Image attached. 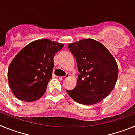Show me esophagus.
Returning <instances> with one entry per match:
<instances>
[{
	"instance_id": "1",
	"label": "esophagus",
	"mask_w": 135,
	"mask_h": 135,
	"mask_svg": "<svg viewBox=\"0 0 135 135\" xmlns=\"http://www.w3.org/2000/svg\"><path fill=\"white\" fill-rule=\"evenodd\" d=\"M70 78V75L66 74L65 76H60V77H59V79H60L61 80H65L66 78Z\"/></svg>"
}]
</instances>
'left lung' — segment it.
<instances>
[{
  "label": "left lung",
  "mask_w": 135,
  "mask_h": 135,
  "mask_svg": "<svg viewBox=\"0 0 135 135\" xmlns=\"http://www.w3.org/2000/svg\"><path fill=\"white\" fill-rule=\"evenodd\" d=\"M80 72L77 84L67 93L77 103L93 105L109 95L116 83L118 67L105 46L92 38L68 45Z\"/></svg>",
  "instance_id": "left-lung-1"
}]
</instances>
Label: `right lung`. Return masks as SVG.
I'll list each match as a JSON object with an SVG mask.
<instances>
[{
  "mask_svg": "<svg viewBox=\"0 0 135 135\" xmlns=\"http://www.w3.org/2000/svg\"><path fill=\"white\" fill-rule=\"evenodd\" d=\"M62 43L43 38L26 45L16 55L8 68V80L15 97L26 102L40 99L52 78L53 57Z\"/></svg>",
  "mask_w": 135,
  "mask_h": 135,
  "instance_id": "1",
  "label": "right lung"
}]
</instances>
